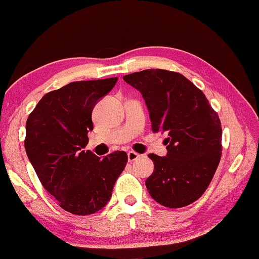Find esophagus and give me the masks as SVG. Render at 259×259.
Returning a JSON list of instances; mask_svg holds the SVG:
<instances>
[{"label":"esophagus","mask_w":259,"mask_h":259,"mask_svg":"<svg viewBox=\"0 0 259 259\" xmlns=\"http://www.w3.org/2000/svg\"><path fill=\"white\" fill-rule=\"evenodd\" d=\"M139 156H140V155L138 154V153L131 151V152L128 153V161H129V162H133V161H135V160H137Z\"/></svg>","instance_id":"34e87169"}]
</instances>
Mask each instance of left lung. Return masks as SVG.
I'll return each instance as SVG.
<instances>
[{"label": "left lung", "instance_id": "obj_1", "mask_svg": "<svg viewBox=\"0 0 259 259\" xmlns=\"http://www.w3.org/2000/svg\"><path fill=\"white\" fill-rule=\"evenodd\" d=\"M142 94L152 130L168 135L166 155L148 154L145 185L156 202L182 208L201 198L221 161L222 125L204 94L179 73L145 69L123 76Z\"/></svg>", "mask_w": 259, "mask_h": 259}]
</instances>
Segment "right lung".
<instances>
[{
  "mask_svg": "<svg viewBox=\"0 0 259 259\" xmlns=\"http://www.w3.org/2000/svg\"><path fill=\"white\" fill-rule=\"evenodd\" d=\"M117 77L77 81L42 97L26 122L25 150L43 187L66 211L87 216L111 200L128 156L116 151L100 159L87 146L91 114Z\"/></svg>",
  "mask_w": 259,
  "mask_h": 259,
  "instance_id": "right-lung-1",
  "label": "right lung"
}]
</instances>
